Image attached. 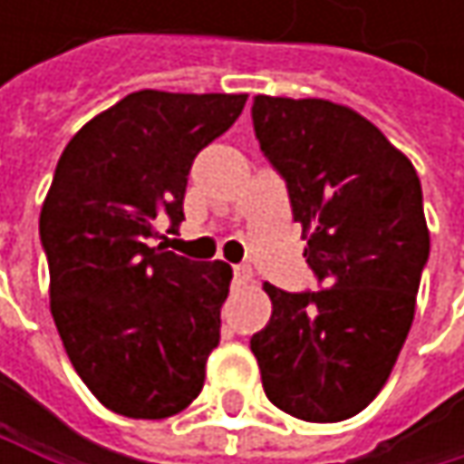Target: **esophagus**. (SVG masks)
I'll list each match as a JSON object with an SVG mask.
<instances>
[{
	"label": "esophagus",
	"instance_id": "1",
	"mask_svg": "<svg viewBox=\"0 0 464 464\" xmlns=\"http://www.w3.org/2000/svg\"><path fill=\"white\" fill-rule=\"evenodd\" d=\"M249 279H252V268L249 266H244V263L241 266H233V285L236 287H244Z\"/></svg>",
	"mask_w": 464,
	"mask_h": 464
}]
</instances>
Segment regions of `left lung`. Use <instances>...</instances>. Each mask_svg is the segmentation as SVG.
Segmentation results:
<instances>
[{"instance_id":"left-lung-1","label":"left lung","mask_w":464,"mask_h":464,"mask_svg":"<svg viewBox=\"0 0 464 464\" xmlns=\"http://www.w3.org/2000/svg\"><path fill=\"white\" fill-rule=\"evenodd\" d=\"M252 123L324 290L266 282L271 320L249 349L276 409L341 421L382 392L414 323L430 255L417 169L371 121L324 99L255 96Z\"/></svg>"}]
</instances>
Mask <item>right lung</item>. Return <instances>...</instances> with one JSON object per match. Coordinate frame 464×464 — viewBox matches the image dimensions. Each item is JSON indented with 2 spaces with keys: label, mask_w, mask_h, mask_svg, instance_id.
<instances>
[{
  "label": "right lung",
  "mask_w": 464,
  "mask_h": 464,
  "mask_svg": "<svg viewBox=\"0 0 464 464\" xmlns=\"http://www.w3.org/2000/svg\"><path fill=\"white\" fill-rule=\"evenodd\" d=\"M246 93L137 91L63 147L40 212L50 314L63 349L110 411L188 409L220 343L228 263L150 246L155 218L185 220L193 158L241 115Z\"/></svg>",
  "instance_id": "obj_1"
}]
</instances>
